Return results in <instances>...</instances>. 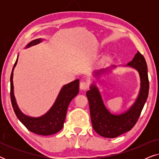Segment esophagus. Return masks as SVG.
<instances>
[{
    "label": "esophagus",
    "instance_id": "obj_1",
    "mask_svg": "<svg viewBox=\"0 0 159 159\" xmlns=\"http://www.w3.org/2000/svg\"><path fill=\"white\" fill-rule=\"evenodd\" d=\"M89 88V84L88 83H87L85 82H80V90H86V89H88Z\"/></svg>",
    "mask_w": 159,
    "mask_h": 159
}]
</instances>
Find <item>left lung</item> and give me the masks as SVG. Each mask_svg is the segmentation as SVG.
Segmentation results:
<instances>
[{
	"label": "left lung",
	"instance_id": "left-lung-1",
	"mask_svg": "<svg viewBox=\"0 0 159 159\" xmlns=\"http://www.w3.org/2000/svg\"><path fill=\"white\" fill-rule=\"evenodd\" d=\"M126 67L133 68L138 71L140 80V88L138 97L133 104L125 112L121 114H112L106 107L100 90L93 81L90 90L86 95L89 101L90 112L93 127L98 134L104 138H116L129 131L135 125L140 116L143 106L148 96L149 82L148 77V67L144 57L138 51L131 61L125 65ZM116 66L108 67L94 71V77L98 80L102 75H106L116 69Z\"/></svg>",
	"mask_w": 159,
	"mask_h": 159
}]
</instances>
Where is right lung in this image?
<instances>
[{"instance_id":"add662e5","label":"right lung","mask_w":159,"mask_h":159,"mask_svg":"<svg viewBox=\"0 0 159 159\" xmlns=\"http://www.w3.org/2000/svg\"><path fill=\"white\" fill-rule=\"evenodd\" d=\"M43 40H44L41 38L35 39L28 43L26 45L25 48L38 45L42 43ZM18 57L13 67L10 78L11 100L13 108L17 118L30 132L40 134V135H51L59 132L64 127L67 108L69 103L79 93L80 80L77 79L75 81L64 84L61 89L53 106L45 114L38 117L27 116L20 110L14 96L13 76H14V68L16 67L17 61H18Z\"/></svg>"}]
</instances>
